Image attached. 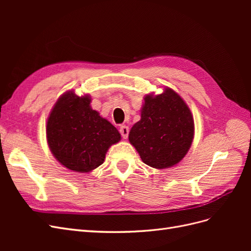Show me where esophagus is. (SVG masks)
<instances>
[{
	"label": "esophagus",
	"instance_id": "obj_1",
	"mask_svg": "<svg viewBox=\"0 0 251 251\" xmlns=\"http://www.w3.org/2000/svg\"><path fill=\"white\" fill-rule=\"evenodd\" d=\"M119 132L121 134V137H123L124 139H126L127 136H128V127L126 126H121L120 128H119Z\"/></svg>",
	"mask_w": 251,
	"mask_h": 251
}]
</instances>
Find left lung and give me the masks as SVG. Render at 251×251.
<instances>
[{"label": "left lung", "mask_w": 251, "mask_h": 251, "mask_svg": "<svg viewBox=\"0 0 251 251\" xmlns=\"http://www.w3.org/2000/svg\"><path fill=\"white\" fill-rule=\"evenodd\" d=\"M194 139V118L184 100L174 90L147 95L141 119L128 134V140L142 161L154 169L177 164L186 155Z\"/></svg>", "instance_id": "obj_1"}]
</instances>
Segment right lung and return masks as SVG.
<instances>
[{
  "instance_id": "1",
  "label": "right lung",
  "mask_w": 251,
  "mask_h": 251,
  "mask_svg": "<svg viewBox=\"0 0 251 251\" xmlns=\"http://www.w3.org/2000/svg\"><path fill=\"white\" fill-rule=\"evenodd\" d=\"M89 95L69 91L58 98L47 120L48 146L65 168L88 173L103 163L112 144L120 140L117 128L92 110Z\"/></svg>"
}]
</instances>
